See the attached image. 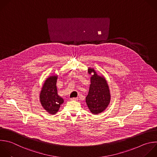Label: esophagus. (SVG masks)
I'll return each instance as SVG.
<instances>
[{
  "label": "esophagus",
  "mask_w": 157,
  "mask_h": 157,
  "mask_svg": "<svg viewBox=\"0 0 157 157\" xmlns=\"http://www.w3.org/2000/svg\"><path fill=\"white\" fill-rule=\"evenodd\" d=\"M70 100H71V101H76V100H78V98L76 97H74V98H70Z\"/></svg>",
  "instance_id": "34e87169"
}]
</instances>
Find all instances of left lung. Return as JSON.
Here are the masks:
<instances>
[{
	"label": "left lung",
	"instance_id": "1",
	"mask_svg": "<svg viewBox=\"0 0 157 157\" xmlns=\"http://www.w3.org/2000/svg\"><path fill=\"white\" fill-rule=\"evenodd\" d=\"M88 73L91 75L89 92L86 97V102L90 112L98 115L109 105L111 94L109 84L105 78L99 75L94 68L89 67Z\"/></svg>",
	"mask_w": 157,
	"mask_h": 157
}]
</instances>
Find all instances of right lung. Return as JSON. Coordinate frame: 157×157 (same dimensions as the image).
Wrapping results in <instances>:
<instances>
[{
	"label": "right lung",
	"instance_id": "right-lung-1",
	"mask_svg": "<svg viewBox=\"0 0 157 157\" xmlns=\"http://www.w3.org/2000/svg\"><path fill=\"white\" fill-rule=\"evenodd\" d=\"M58 75L49 76L44 81L39 94V101L43 109L48 113L55 115L64 102V100L58 95L57 81Z\"/></svg>",
	"mask_w": 157,
	"mask_h": 157
}]
</instances>
